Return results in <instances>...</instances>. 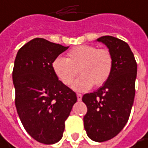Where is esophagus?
I'll list each match as a JSON object with an SVG mask.
<instances>
[{"mask_svg":"<svg viewBox=\"0 0 148 148\" xmlns=\"http://www.w3.org/2000/svg\"><path fill=\"white\" fill-rule=\"evenodd\" d=\"M82 95L81 94H77V100L80 101H82Z\"/></svg>","mask_w":148,"mask_h":148,"instance_id":"1","label":"esophagus"}]
</instances>
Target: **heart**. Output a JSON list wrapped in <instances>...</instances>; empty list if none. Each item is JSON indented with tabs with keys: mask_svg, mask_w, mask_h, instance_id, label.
<instances>
[{
	"mask_svg": "<svg viewBox=\"0 0 148 148\" xmlns=\"http://www.w3.org/2000/svg\"><path fill=\"white\" fill-rule=\"evenodd\" d=\"M52 70L57 79L64 85H70L79 71L81 76L73 83L72 88L86 92L94 84L103 85L110 77L114 66L111 53L91 45H82L72 48L67 58L56 57L52 62Z\"/></svg>",
	"mask_w": 148,
	"mask_h": 148,
	"instance_id": "obj_1",
	"label": "heart"
}]
</instances>
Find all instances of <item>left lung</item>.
<instances>
[{
	"label": "left lung",
	"instance_id": "1",
	"mask_svg": "<svg viewBox=\"0 0 148 148\" xmlns=\"http://www.w3.org/2000/svg\"><path fill=\"white\" fill-rule=\"evenodd\" d=\"M107 46L114 60L108 80L98 90L86 94L88 112L83 118L88 136L103 142L116 136L127 124L135 95L137 63L125 41L109 35L97 39Z\"/></svg>",
	"mask_w": 148,
	"mask_h": 148
}]
</instances>
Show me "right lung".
I'll use <instances>...</instances> for the list:
<instances>
[{"label": "right lung", "instance_id": "right-lung-1", "mask_svg": "<svg viewBox=\"0 0 148 148\" xmlns=\"http://www.w3.org/2000/svg\"><path fill=\"white\" fill-rule=\"evenodd\" d=\"M67 48L35 38L19 49L14 60L18 115L27 134L43 144H54L62 138L65 121L77 101L76 94L57 79L51 66Z\"/></svg>", "mask_w": 148, "mask_h": 148}]
</instances>
